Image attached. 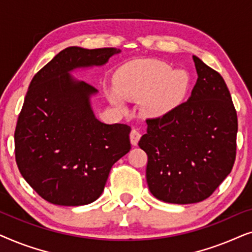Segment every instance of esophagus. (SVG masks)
Wrapping results in <instances>:
<instances>
[{"label":"esophagus","mask_w":252,"mask_h":252,"mask_svg":"<svg viewBox=\"0 0 252 252\" xmlns=\"http://www.w3.org/2000/svg\"><path fill=\"white\" fill-rule=\"evenodd\" d=\"M129 137H130V142H132L133 146H136L137 142H139L140 137H141V133L137 129L133 128L132 132H130V134H129Z\"/></svg>","instance_id":"34e87169"}]
</instances>
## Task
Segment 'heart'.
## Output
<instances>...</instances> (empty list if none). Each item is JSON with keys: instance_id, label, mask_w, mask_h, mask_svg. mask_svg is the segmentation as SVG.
<instances>
[{"instance_id": "heart-1", "label": "heart", "mask_w": 252, "mask_h": 252, "mask_svg": "<svg viewBox=\"0 0 252 252\" xmlns=\"http://www.w3.org/2000/svg\"><path fill=\"white\" fill-rule=\"evenodd\" d=\"M190 84L185 70H172L171 65L160 61H149L127 68L120 77L118 93L127 99L148 95L146 109L154 115H164L174 109L185 97ZM111 99L117 105L122 101L116 94Z\"/></svg>"}]
</instances>
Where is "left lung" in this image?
<instances>
[{"mask_svg":"<svg viewBox=\"0 0 252 252\" xmlns=\"http://www.w3.org/2000/svg\"><path fill=\"white\" fill-rule=\"evenodd\" d=\"M197 81L189 99L147 119L139 146L148 155L151 194L173 204L210 197L232 171L236 157L237 115L218 72L192 56Z\"/></svg>","mask_w":252,"mask_h":252,"instance_id":"1","label":"left lung"}]
</instances>
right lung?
Instances as JSON below:
<instances>
[{
  "instance_id": "1",
  "label": "right lung",
  "mask_w": 252,
  "mask_h": 252,
  "mask_svg": "<svg viewBox=\"0 0 252 252\" xmlns=\"http://www.w3.org/2000/svg\"><path fill=\"white\" fill-rule=\"evenodd\" d=\"M119 53L68 47L31 81L15 130L16 163L27 184L51 204L96 201L112 165L130 150V127L96 119L89 97L97 89L68 73L105 64Z\"/></svg>"
}]
</instances>
